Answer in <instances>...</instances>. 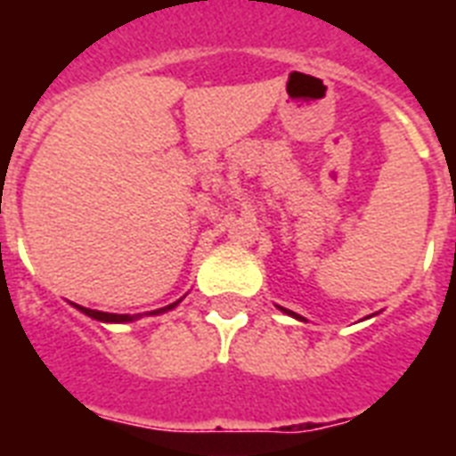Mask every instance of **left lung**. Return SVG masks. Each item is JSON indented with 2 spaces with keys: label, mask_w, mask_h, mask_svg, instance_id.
I'll use <instances>...</instances> for the list:
<instances>
[{
  "label": "left lung",
  "mask_w": 456,
  "mask_h": 456,
  "mask_svg": "<svg viewBox=\"0 0 456 456\" xmlns=\"http://www.w3.org/2000/svg\"><path fill=\"white\" fill-rule=\"evenodd\" d=\"M284 312H289V314H291V317H298V314H296V312H291V310H284ZM300 319V317H298Z\"/></svg>",
  "instance_id": "8db88e82"
}]
</instances>
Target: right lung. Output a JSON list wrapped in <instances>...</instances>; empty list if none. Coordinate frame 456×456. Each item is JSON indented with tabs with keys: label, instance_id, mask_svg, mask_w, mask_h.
Masks as SVG:
<instances>
[{
	"label": "right lung",
	"instance_id": "add662e5",
	"mask_svg": "<svg viewBox=\"0 0 456 456\" xmlns=\"http://www.w3.org/2000/svg\"><path fill=\"white\" fill-rule=\"evenodd\" d=\"M177 303H179V300H177ZM177 303L167 305V307H160V310H153L151 314H160V312L172 310V307H175V305H177ZM75 307H77V310H80V312H85L87 317L96 319V322H106V324H125V322H132V319H139V317H142V314H113V312L89 310V307H80V305H75Z\"/></svg>",
	"mask_w": 456,
	"mask_h": 456
}]
</instances>
